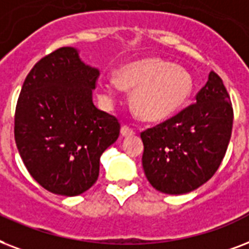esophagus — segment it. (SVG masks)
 Listing matches in <instances>:
<instances>
[{"label":"esophagus","instance_id":"obj_1","mask_svg":"<svg viewBox=\"0 0 249 249\" xmlns=\"http://www.w3.org/2000/svg\"><path fill=\"white\" fill-rule=\"evenodd\" d=\"M134 134V130L130 128L128 126H123L122 128H121V135H122V136H132Z\"/></svg>","mask_w":249,"mask_h":249}]
</instances>
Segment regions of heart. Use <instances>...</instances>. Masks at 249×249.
Returning a JSON list of instances; mask_svg holds the SVG:
<instances>
[{"label":"heart","instance_id":"obj_1","mask_svg":"<svg viewBox=\"0 0 249 249\" xmlns=\"http://www.w3.org/2000/svg\"><path fill=\"white\" fill-rule=\"evenodd\" d=\"M194 86V78L184 67L160 58H144L119 67L114 78L100 84L98 97L109 105L122 88L132 89L131 104L136 113L145 121L160 122L186 107Z\"/></svg>","mask_w":249,"mask_h":249}]
</instances>
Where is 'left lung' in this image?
I'll list each match as a JSON object with an SVG mask.
<instances>
[{"instance_id":"8db88e82","label":"left lung","mask_w":249,"mask_h":249,"mask_svg":"<svg viewBox=\"0 0 249 249\" xmlns=\"http://www.w3.org/2000/svg\"><path fill=\"white\" fill-rule=\"evenodd\" d=\"M232 118L222 79L211 71L194 105L140 135L146 179L167 195L188 194L203 186L225 157Z\"/></svg>"}]
</instances>
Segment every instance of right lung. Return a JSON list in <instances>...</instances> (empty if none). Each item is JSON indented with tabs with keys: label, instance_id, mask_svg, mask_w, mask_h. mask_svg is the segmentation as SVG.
I'll list each match as a JSON object with an SVG mask.
<instances>
[{
	"label": "right lung",
	"instance_id": "1",
	"mask_svg": "<svg viewBox=\"0 0 249 249\" xmlns=\"http://www.w3.org/2000/svg\"><path fill=\"white\" fill-rule=\"evenodd\" d=\"M100 71L72 46L38 61L23 83L15 109V142L32 178L49 192L78 196L98 178L100 157L119 136V122L98 110Z\"/></svg>",
	"mask_w": 249,
	"mask_h": 249
}]
</instances>
